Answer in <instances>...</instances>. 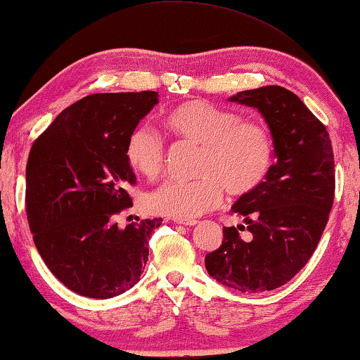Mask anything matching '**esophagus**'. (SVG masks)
Returning <instances> with one entry per match:
<instances>
[{"instance_id": "1", "label": "esophagus", "mask_w": 360, "mask_h": 360, "mask_svg": "<svg viewBox=\"0 0 360 360\" xmlns=\"http://www.w3.org/2000/svg\"><path fill=\"white\" fill-rule=\"evenodd\" d=\"M173 221L179 225H186V227H192V225L198 224V221H195V219H173Z\"/></svg>"}]
</instances>
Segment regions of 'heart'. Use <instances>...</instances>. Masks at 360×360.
Returning a JSON list of instances; mask_svg holds the SVG:
<instances>
[{"label":"heart","instance_id":"obj_1","mask_svg":"<svg viewBox=\"0 0 360 360\" xmlns=\"http://www.w3.org/2000/svg\"><path fill=\"white\" fill-rule=\"evenodd\" d=\"M167 129L195 146H202L195 181H167L146 197L152 214L193 219L217 208L224 191L248 195L270 174L275 143L270 130L259 122L210 101L191 100L174 108L165 119ZM165 146L149 127H136L125 146V158L136 173L155 178L162 172Z\"/></svg>","mask_w":360,"mask_h":360}]
</instances>
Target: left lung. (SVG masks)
<instances>
[{
	"label": "left lung",
	"mask_w": 360,
	"mask_h": 360,
	"mask_svg": "<svg viewBox=\"0 0 360 360\" xmlns=\"http://www.w3.org/2000/svg\"><path fill=\"white\" fill-rule=\"evenodd\" d=\"M229 101L254 108L275 143L276 163L259 188L231 210L251 235L224 227V241L206 254L210 276L240 292H265L290 281L311 257L330 214L335 193L333 150L326 127L304 103L279 85L245 90Z\"/></svg>",
	"instance_id": "left-lung-1"
}]
</instances>
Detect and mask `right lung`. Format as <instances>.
I'll use <instances>...</instances> for the list:
<instances>
[{"instance_id": "1", "label": "right lung", "mask_w": 360, "mask_h": 360, "mask_svg": "<svg viewBox=\"0 0 360 360\" xmlns=\"http://www.w3.org/2000/svg\"><path fill=\"white\" fill-rule=\"evenodd\" d=\"M157 103L152 90L89 95L60 112L30 150L25 200L36 249L79 295L124 294L148 262L162 217L120 229L114 216L133 206L127 139Z\"/></svg>"}]
</instances>
